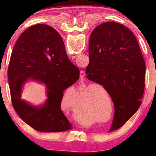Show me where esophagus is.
<instances>
[{
    "mask_svg": "<svg viewBox=\"0 0 156 156\" xmlns=\"http://www.w3.org/2000/svg\"><path fill=\"white\" fill-rule=\"evenodd\" d=\"M85 76V72L84 71H81L80 73V78L81 79H84Z\"/></svg>",
    "mask_w": 156,
    "mask_h": 156,
    "instance_id": "34e87169",
    "label": "esophagus"
}]
</instances>
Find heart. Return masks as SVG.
Listing matches in <instances>:
<instances>
[{
  "label": "heart",
  "mask_w": 156,
  "mask_h": 156,
  "mask_svg": "<svg viewBox=\"0 0 156 156\" xmlns=\"http://www.w3.org/2000/svg\"><path fill=\"white\" fill-rule=\"evenodd\" d=\"M76 97L75 89L69 88L63 96L60 105L64 111L74 112L73 117L77 122L86 125L90 119L92 122H102L112 118L113 102L111 94L103 86L82 85L78 88L76 102Z\"/></svg>",
  "instance_id": "heart-1"
}]
</instances>
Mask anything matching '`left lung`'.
Wrapping results in <instances>:
<instances>
[{"mask_svg":"<svg viewBox=\"0 0 156 156\" xmlns=\"http://www.w3.org/2000/svg\"><path fill=\"white\" fill-rule=\"evenodd\" d=\"M88 54L87 78L103 86L111 94L115 114L110 131L116 130L141 104L145 74L143 55L133 33L112 21L102 23L92 31Z\"/></svg>","mask_w":156,"mask_h":156,"instance_id":"8db88e82","label":"left lung"}]
</instances>
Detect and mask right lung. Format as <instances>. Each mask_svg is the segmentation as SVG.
Listing matches in <instances>:
<instances>
[{"mask_svg": "<svg viewBox=\"0 0 156 156\" xmlns=\"http://www.w3.org/2000/svg\"><path fill=\"white\" fill-rule=\"evenodd\" d=\"M80 71L68 59L59 33L45 24H37L23 33L13 48L8 79L13 108L22 120L40 132L69 130L72 124L61 110L65 89L76 83ZM46 85L48 99L34 106L20 99L27 81Z\"/></svg>", "mask_w": 156, "mask_h": 156, "instance_id": "1", "label": "right lung"}]
</instances>
